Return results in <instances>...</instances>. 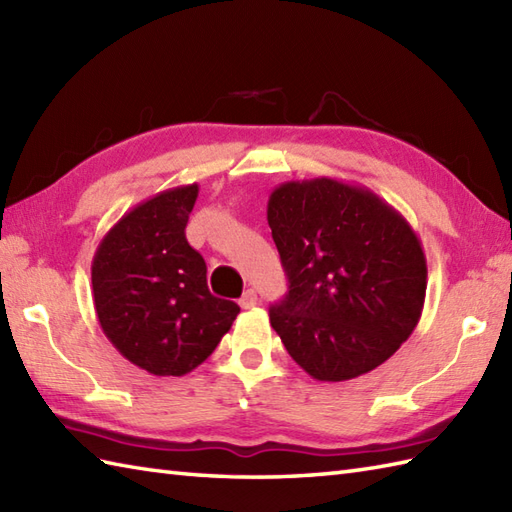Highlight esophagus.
I'll use <instances>...</instances> for the list:
<instances>
[{
    "label": "esophagus",
    "mask_w": 512,
    "mask_h": 512,
    "mask_svg": "<svg viewBox=\"0 0 512 512\" xmlns=\"http://www.w3.org/2000/svg\"><path fill=\"white\" fill-rule=\"evenodd\" d=\"M257 303H259V299H257V292L255 290H246L244 292V295H242V299H239V306H242V308H255L257 306Z\"/></svg>",
    "instance_id": "34e87169"
}]
</instances>
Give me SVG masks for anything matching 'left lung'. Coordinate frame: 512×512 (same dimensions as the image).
I'll return each instance as SVG.
<instances>
[{
	"label": "left lung",
	"mask_w": 512,
	"mask_h": 512,
	"mask_svg": "<svg viewBox=\"0 0 512 512\" xmlns=\"http://www.w3.org/2000/svg\"><path fill=\"white\" fill-rule=\"evenodd\" d=\"M288 277L270 325L303 372L341 383L394 356L420 321L427 257L394 206L334 178L290 180L268 200Z\"/></svg>",
	"instance_id": "left-lung-1"
}]
</instances>
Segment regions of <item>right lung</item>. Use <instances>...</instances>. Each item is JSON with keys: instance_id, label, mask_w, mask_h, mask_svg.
<instances>
[{"instance_id": "1", "label": "right lung", "mask_w": 512, "mask_h": 512, "mask_svg": "<svg viewBox=\"0 0 512 512\" xmlns=\"http://www.w3.org/2000/svg\"><path fill=\"white\" fill-rule=\"evenodd\" d=\"M198 184L136 204L101 239L92 295L101 330L129 363L184 376L213 354L239 306L206 286V264L184 235Z\"/></svg>"}]
</instances>
